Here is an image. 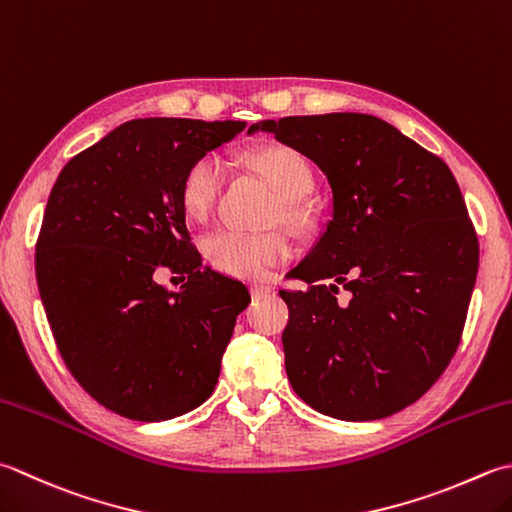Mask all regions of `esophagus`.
<instances>
[{
  "instance_id": "1",
  "label": "esophagus",
  "mask_w": 512,
  "mask_h": 512,
  "mask_svg": "<svg viewBox=\"0 0 512 512\" xmlns=\"http://www.w3.org/2000/svg\"><path fill=\"white\" fill-rule=\"evenodd\" d=\"M273 290H275V286L273 284H266V282H257V284L250 286V293H253L255 299L266 297V295L273 293Z\"/></svg>"
}]
</instances>
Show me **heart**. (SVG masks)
<instances>
[{"label":"heart","mask_w":512,"mask_h":512,"mask_svg":"<svg viewBox=\"0 0 512 512\" xmlns=\"http://www.w3.org/2000/svg\"><path fill=\"white\" fill-rule=\"evenodd\" d=\"M248 164L266 179L273 193L282 199L284 217L299 222L302 215L290 204L302 199L313 186V173L306 159L288 146H264L250 153ZM224 186V164L217 155H202L188 166L179 188V199L188 217L206 219L215 208ZM204 253L217 270L235 277H262L268 268L282 264L290 246L277 233H244L237 228H217L204 239Z\"/></svg>","instance_id":"obj_1"}]
</instances>
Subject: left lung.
<instances>
[{
    "instance_id": "8db88e82",
    "label": "left lung",
    "mask_w": 512,
    "mask_h": 512,
    "mask_svg": "<svg viewBox=\"0 0 512 512\" xmlns=\"http://www.w3.org/2000/svg\"><path fill=\"white\" fill-rule=\"evenodd\" d=\"M259 130L315 162L333 195L322 235L288 273L308 288L279 290L290 386L344 422L395 415L462 339L479 266L462 190L442 159L373 115L264 119L248 133Z\"/></svg>"
}]
</instances>
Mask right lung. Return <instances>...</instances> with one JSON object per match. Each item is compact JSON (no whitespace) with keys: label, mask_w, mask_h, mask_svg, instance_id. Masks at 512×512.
<instances>
[{"label":"right lung","mask_w":512,"mask_h":512,"mask_svg":"<svg viewBox=\"0 0 512 512\" xmlns=\"http://www.w3.org/2000/svg\"><path fill=\"white\" fill-rule=\"evenodd\" d=\"M246 122L133 119L62 168L35 273L50 330L90 397L137 422H164L215 390L248 288L202 264L179 188L188 166ZM159 267L185 284H156Z\"/></svg>","instance_id":"add662e5"}]
</instances>
